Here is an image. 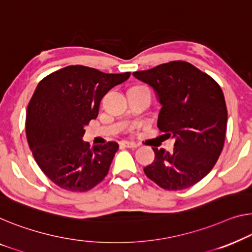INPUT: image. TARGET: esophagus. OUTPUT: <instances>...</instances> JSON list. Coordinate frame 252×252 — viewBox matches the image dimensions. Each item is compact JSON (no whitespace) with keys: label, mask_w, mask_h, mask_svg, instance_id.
<instances>
[{"label":"esophagus","mask_w":252,"mask_h":252,"mask_svg":"<svg viewBox=\"0 0 252 252\" xmlns=\"http://www.w3.org/2000/svg\"><path fill=\"white\" fill-rule=\"evenodd\" d=\"M120 146L121 147H126V148H137L138 145L134 144L132 141H127V140H123L120 142Z\"/></svg>","instance_id":"esophagus-1"}]
</instances>
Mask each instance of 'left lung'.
<instances>
[{
  "instance_id": "obj_1",
  "label": "left lung",
  "mask_w": 252,
  "mask_h": 252,
  "mask_svg": "<svg viewBox=\"0 0 252 252\" xmlns=\"http://www.w3.org/2000/svg\"><path fill=\"white\" fill-rule=\"evenodd\" d=\"M154 89L160 111L159 130L173 138L174 149L153 148L145 174L165 190H183L205 178L222 153L227 110L223 92L208 74L190 63L173 61L133 72Z\"/></svg>"
}]
</instances>
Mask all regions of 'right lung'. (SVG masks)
<instances>
[{
	"instance_id": "add662e5",
	"label": "right lung",
	"mask_w": 252,
	"mask_h": 252,
	"mask_svg": "<svg viewBox=\"0 0 252 252\" xmlns=\"http://www.w3.org/2000/svg\"><path fill=\"white\" fill-rule=\"evenodd\" d=\"M129 77L130 72L104 73L70 65L37 86L27 108L26 134L36 163L56 186L85 192L107 175L119 144L90 148L82 137L85 126L97 118L103 96Z\"/></svg>"
}]
</instances>
